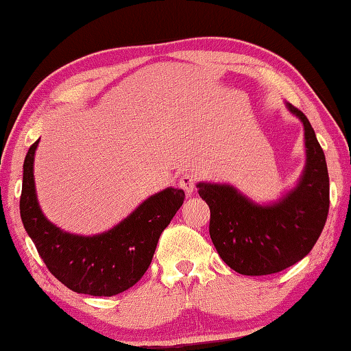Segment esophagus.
<instances>
[{"label": "esophagus", "instance_id": "1", "mask_svg": "<svg viewBox=\"0 0 351 351\" xmlns=\"http://www.w3.org/2000/svg\"><path fill=\"white\" fill-rule=\"evenodd\" d=\"M195 184H197V178H195L192 173H184V175L180 178V187H181L187 195H192V193H193Z\"/></svg>", "mask_w": 351, "mask_h": 351}]
</instances>
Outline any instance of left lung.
Here are the masks:
<instances>
[{
    "mask_svg": "<svg viewBox=\"0 0 351 351\" xmlns=\"http://www.w3.org/2000/svg\"><path fill=\"white\" fill-rule=\"evenodd\" d=\"M305 130L306 162L297 186L272 204H257L229 184L198 182L210 209L209 234L219 257L243 276L276 274L316 245L328 217L330 178L310 121L287 104Z\"/></svg>",
    "mask_w": 351,
    "mask_h": 351,
    "instance_id": "obj_1",
    "label": "left lung"
}]
</instances>
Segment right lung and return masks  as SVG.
Listing matches in <instances>:
<instances>
[{
    "mask_svg": "<svg viewBox=\"0 0 351 351\" xmlns=\"http://www.w3.org/2000/svg\"><path fill=\"white\" fill-rule=\"evenodd\" d=\"M34 142L23 164L20 215L47 269L79 294L111 297L141 280L152 263L162 230L180 210L186 193L167 187L147 198L133 213L104 234L64 232L41 212L34 181Z\"/></svg>",
    "mask_w": 351,
    "mask_h": 351,
    "instance_id": "1",
    "label": "right lung"
}]
</instances>
